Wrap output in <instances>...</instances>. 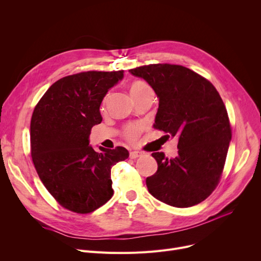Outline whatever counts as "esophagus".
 <instances>
[{
  "label": "esophagus",
  "mask_w": 261,
  "mask_h": 261,
  "mask_svg": "<svg viewBox=\"0 0 261 261\" xmlns=\"http://www.w3.org/2000/svg\"><path fill=\"white\" fill-rule=\"evenodd\" d=\"M142 155H143V153L140 151H131L130 152V159H138Z\"/></svg>",
  "instance_id": "34e87169"
}]
</instances>
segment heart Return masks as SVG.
Segmentation results:
<instances>
[{
	"label": "heart",
	"instance_id": "1",
	"mask_svg": "<svg viewBox=\"0 0 261 261\" xmlns=\"http://www.w3.org/2000/svg\"><path fill=\"white\" fill-rule=\"evenodd\" d=\"M148 90H151L149 88V86L144 81H134L133 84L130 87V93L132 95V97H135ZM141 132V127L139 125H130L126 128L125 130V136L129 140L134 142L136 139L139 138V134Z\"/></svg>",
	"mask_w": 261,
	"mask_h": 261
}]
</instances>
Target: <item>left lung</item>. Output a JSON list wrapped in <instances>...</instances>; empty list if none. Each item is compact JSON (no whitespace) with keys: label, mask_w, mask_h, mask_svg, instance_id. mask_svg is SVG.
I'll list each match as a JSON object with an SVG mask.
<instances>
[{"label":"left lung","mask_w":261,"mask_h":261,"mask_svg":"<svg viewBox=\"0 0 261 261\" xmlns=\"http://www.w3.org/2000/svg\"><path fill=\"white\" fill-rule=\"evenodd\" d=\"M129 72L158 96L153 127L179 138L173 159L152 153L158 170L146 179L149 193L174 207L201 203L220 180L231 140L222 98L207 79L182 65L150 64Z\"/></svg>","instance_id":"obj_1"}]
</instances>
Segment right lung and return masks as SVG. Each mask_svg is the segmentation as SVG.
Returning <instances> with one entry per match:
<instances>
[{
	"mask_svg": "<svg viewBox=\"0 0 261 261\" xmlns=\"http://www.w3.org/2000/svg\"><path fill=\"white\" fill-rule=\"evenodd\" d=\"M123 71L84 72L53 84L37 103L31 120V154L40 180L64 208L92 213L113 196L111 168L128 159L126 148L95 151L93 126L99 108Z\"/></svg>",
	"mask_w": 261,
	"mask_h": 261,
	"instance_id": "right-lung-1",
	"label": "right lung"
}]
</instances>
